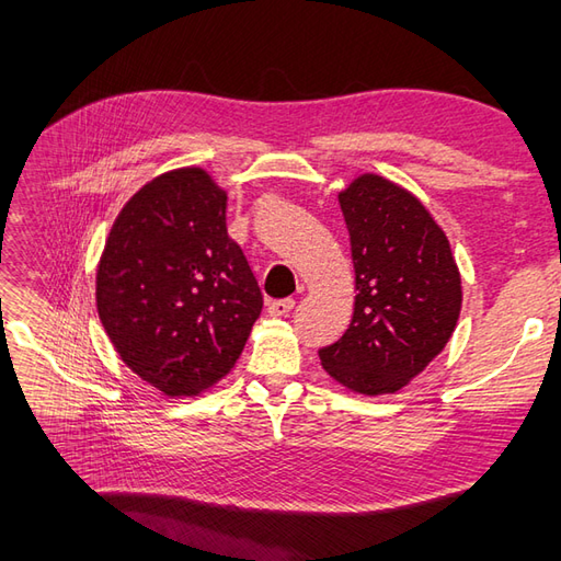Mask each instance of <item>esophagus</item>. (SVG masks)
Here are the masks:
<instances>
[{
	"label": "esophagus",
	"instance_id": "1",
	"mask_svg": "<svg viewBox=\"0 0 561 561\" xmlns=\"http://www.w3.org/2000/svg\"><path fill=\"white\" fill-rule=\"evenodd\" d=\"M294 306H296L294 299H274V301L267 304V313L274 316V318H282V316L291 313Z\"/></svg>",
	"mask_w": 561,
	"mask_h": 561
}]
</instances>
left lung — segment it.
<instances>
[{
  "instance_id": "1",
  "label": "left lung",
  "mask_w": 561,
  "mask_h": 561,
  "mask_svg": "<svg viewBox=\"0 0 561 561\" xmlns=\"http://www.w3.org/2000/svg\"><path fill=\"white\" fill-rule=\"evenodd\" d=\"M347 221L356 299L347 332L320 364L362 396L398 392L456 330L462 287L444 229L410 190L362 173L337 195Z\"/></svg>"
}]
</instances>
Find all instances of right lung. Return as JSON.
Returning <instances> with one entry per match:
<instances>
[{"mask_svg": "<svg viewBox=\"0 0 561 561\" xmlns=\"http://www.w3.org/2000/svg\"><path fill=\"white\" fill-rule=\"evenodd\" d=\"M96 308L121 359L163 396H197L231 371L262 294L205 169L161 173L127 199L99 260Z\"/></svg>", "mask_w": 561, "mask_h": 561, "instance_id": "right-lung-1", "label": "right lung"}]
</instances>
